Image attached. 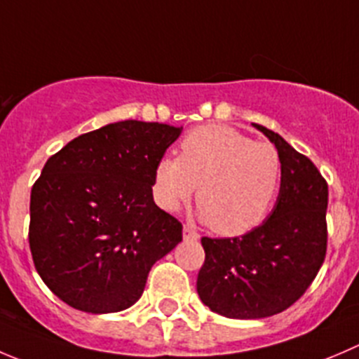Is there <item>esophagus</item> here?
I'll use <instances>...</instances> for the list:
<instances>
[{"mask_svg":"<svg viewBox=\"0 0 359 359\" xmlns=\"http://www.w3.org/2000/svg\"><path fill=\"white\" fill-rule=\"evenodd\" d=\"M198 238H200V235H198L193 228L184 226V240H198Z\"/></svg>","mask_w":359,"mask_h":359,"instance_id":"34e87169","label":"esophagus"}]
</instances>
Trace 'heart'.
<instances>
[{"label":"heart","instance_id":"b5f03b06","mask_svg":"<svg viewBox=\"0 0 359 359\" xmlns=\"http://www.w3.org/2000/svg\"><path fill=\"white\" fill-rule=\"evenodd\" d=\"M179 149V158L156 163L152 191L163 210H179L198 186L200 217L219 235H243L266 219L283 179V159L272 144L210 124L189 131Z\"/></svg>","mask_w":359,"mask_h":359}]
</instances>
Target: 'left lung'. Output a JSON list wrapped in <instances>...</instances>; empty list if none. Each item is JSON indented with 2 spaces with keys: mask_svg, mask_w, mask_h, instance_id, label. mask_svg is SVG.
Returning a JSON list of instances; mask_svg holds the SVG:
<instances>
[{
  "mask_svg": "<svg viewBox=\"0 0 359 359\" xmlns=\"http://www.w3.org/2000/svg\"><path fill=\"white\" fill-rule=\"evenodd\" d=\"M283 159L277 203L266 221L235 238H201L198 273L201 302L231 319H261L294 304L318 276L326 256L328 184L307 156L280 135L254 124Z\"/></svg>",
  "mask_w": 359,
  "mask_h": 359,
  "instance_id": "8db88e82",
  "label": "left lung"
}]
</instances>
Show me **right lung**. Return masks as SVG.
<instances>
[{
	"label": "right lung",
	"mask_w": 359,
	"mask_h": 359,
	"mask_svg": "<svg viewBox=\"0 0 359 359\" xmlns=\"http://www.w3.org/2000/svg\"><path fill=\"white\" fill-rule=\"evenodd\" d=\"M182 128L107 124L48 158L31 189L29 249L48 290L76 311L109 314L144 293L182 224L152 198L156 163Z\"/></svg>",
	"instance_id": "right-lung-1"
}]
</instances>
